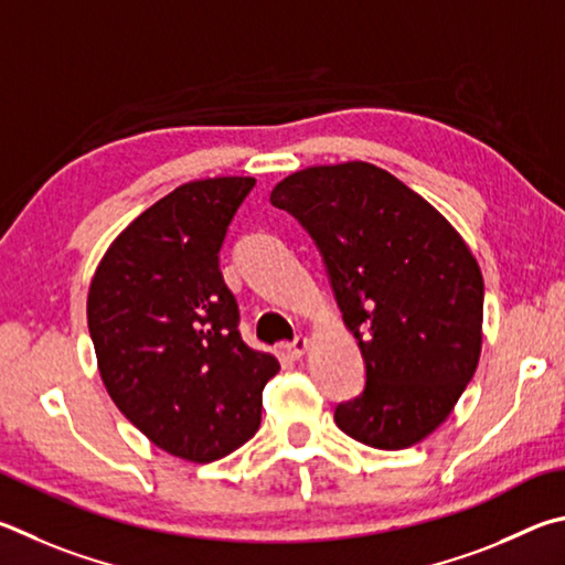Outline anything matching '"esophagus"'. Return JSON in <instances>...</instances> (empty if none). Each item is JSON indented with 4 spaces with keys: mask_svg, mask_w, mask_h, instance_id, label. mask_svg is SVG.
<instances>
[{
    "mask_svg": "<svg viewBox=\"0 0 565 565\" xmlns=\"http://www.w3.org/2000/svg\"><path fill=\"white\" fill-rule=\"evenodd\" d=\"M308 348H310V340L305 338V334H298L290 344H285V354H288L290 360H300L302 354L308 352Z\"/></svg>",
    "mask_w": 565,
    "mask_h": 565,
    "instance_id": "esophagus-1",
    "label": "esophagus"
}]
</instances>
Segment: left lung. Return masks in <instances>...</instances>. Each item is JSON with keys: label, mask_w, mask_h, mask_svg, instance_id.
<instances>
[{"label": "left lung", "mask_w": 565, "mask_h": 565, "mask_svg": "<svg viewBox=\"0 0 565 565\" xmlns=\"http://www.w3.org/2000/svg\"><path fill=\"white\" fill-rule=\"evenodd\" d=\"M310 233L364 360L334 422L374 449H407L449 417L481 354L483 277L447 217L382 168L312 166L270 193Z\"/></svg>", "instance_id": "1"}]
</instances>
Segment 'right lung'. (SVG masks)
I'll use <instances>...</instances> for the list:
<instances>
[{
    "instance_id": "right-lung-1",
    "label": "right lung",
    "mask_w": 565,
    "mask_h": 565,
    "mask_svg": "<svg viewBox=\"0 0 565 565\" xmlns=\"http://www.w3.org/2000/svg\"><path fill=\"white\" fill-rule=\"evenodd\" d=\"M255 178L178 185L108 247L88 288V332L106 392L156 447L211 463L260 427L280 364L241 338L221 273L227 225Z\"/></svg>"
}]
</instances>
